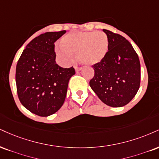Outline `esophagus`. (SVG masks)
I'll return each mask as SVG.
<instances>
[{
	"instance_id": "obj_1",
	"label": "esophagus",
	"mask_w": 159,
	"mask_h": 159,
	"mask_svg": "<svg viewBox=\"0 0 159 159\" xmlns=\"http://www.w3.org/2000/svg\"><path fill=\"white\" fill-rule=\"evenodd\" d=\"M75 71L76 72H78L80 71V70H81L82 67L81 66H75Z\"/></svg>"
}]
</instances>
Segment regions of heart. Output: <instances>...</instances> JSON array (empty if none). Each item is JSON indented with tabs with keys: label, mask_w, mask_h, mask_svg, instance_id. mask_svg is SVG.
Here are the masks:
<instances>
[{
	"label": "heart",
	"mask_w": 159,
	"mask_h": 159,
	"mask_svg": "<svg viewBox=\"0 0 159 159\" xmlns=\"http://www.w3.org/2000/svg\"><path fill=\"white\" fill-rule=\"evenodd\" d=\"M57 54L65 63H70L78 52L84 64H95L104 58L109 49L107 35L103 32H74L63 37Z\"/></svg>",
	"instance_id": "1"
}]
</instances>
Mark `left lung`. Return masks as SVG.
<instances>
[{
	"label": "left lung",
	"instance_id": "8db88e82",
	"mask_svg": "<svg viewBox=\"0 0 159 159\" xmlns=\"http://www.w3.org/2000/svg\"><path fill=\"white\" fill-rule=\"evenodd\" d=\"M103 31L107 35L109 49L102 61L93 65L95 74L89 85L105 104L120 107L134 98L140 87V61L125 38Z\"/></svg>",
	"mask_w": 159,
	"mask_h": 159
}]
</instances>
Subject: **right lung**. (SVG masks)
<instances>
[{"label": "right lung", "instance_id": "right-lung-1", "mask_svg": "<svg viewBox=\"0 0 159 159\" xmlns=\"http://www.w3.org/2000/svg\"><path fill=\"white\" fill-rule=\"evenodd\" d=\"M66 32L41 34L26 45L18 59L15 72L17 93L20 103L32 113L49 116L64 104L73 66L56 64L55 42Z\"/></svg>", "mask_w": 159, "mask_h": 159}]
</instances>
